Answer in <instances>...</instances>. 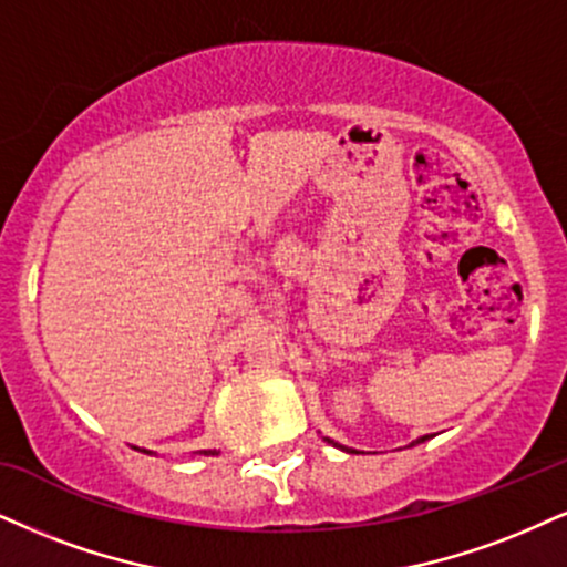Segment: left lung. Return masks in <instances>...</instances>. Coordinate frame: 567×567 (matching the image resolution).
Returning a JSON list of instances; mask_svg holds the SVG:
<instances>
[{
	"label": "left lung",
	"instance_id": "left-lung-1",
	"mask_svg": "<svg viewBox=\"0 0 567 567\" xmlns=\"http://www.w3.org/2000/svg\"><path fill=\"white\" fill-rule=\"evenodd\" d=\"M323 439H326L328 444L339 446V450H347V446H341V444H337V442H331V439H328V436H323ZM425 439H429V436H421V439H415V442H412V446H415V444H421V442H425ZM347 452H354V454H358V450H347Z\"/></svg>",
	"mask_w": 567,
	"mask_h": 567
}]
</instances>
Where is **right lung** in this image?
<instances>
[{"mask_svg": "<svg viewBox=\"0 0 567 567\" xmlns=\"http://www.w3.org/2000/svg\"><path fill=\"white\" fill-rule=\"evenodd\" d=\"M197 454H218V452H215V450H199Z\"/></svg>", "mask_w": 567, "mask_h": 567, "instance_id": "1", "label": "right lung"}]
</instances>
